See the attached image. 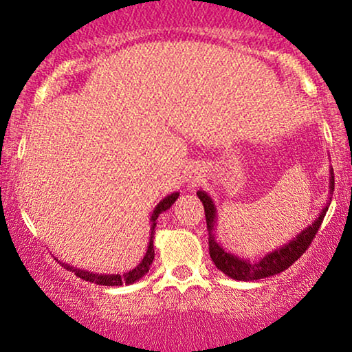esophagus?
Here are the masks:
<instances>
[{
  "mask_svg": "<svg viewBox=\"0 0 352 352\" xmlns=\"http://www.w3.org/2000/svg\"><path fill=\"white\" fill-rule=\"evenodd\" d=\"M200 177H201V176L199 175V171H197V173H195V175H194V181H197V182H199V179H200Z\"/></svg>",
  "mask_w": 352,
  "mask_h": 352,
  "instance_id": "obj_1",
  "label": "esophagus"
}]
</instances>
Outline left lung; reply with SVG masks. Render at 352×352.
<instances>
[{"mask_svg":"<svg viewBox=\"0 0 352 352\" xmlns=\"http://www.w3.org/2000/svg\"><path fill=\"white\" fill-rule=\"evenodd\" d=\"M335 187V177H333V168H330V192H333ZM201 204L205 208V218H206V228H208V247H210V256L213 259L214 266L219 269L221 272H224L226 276L235 280H243V282H252L259 280V278L276 276L280 274L292 266L296 259H300L302 253L309 248L312 240H314L317 230H319L322 221L325 218L327 210H329L330 201L327 204L324 210L320 211L319 218H317L311 226H307L305 230H301V234H298L295 239L290 242L282 245L274 252L267 253L266 256L258 259V261H250V259H243L235 256L232 253L224 252V248L214 240L213 232L214 223H216V208L213 200L210 199V195L204 190L197 192Z\"/></svg>","mask_w":352,"mask_h":352,"instance_id":"left-lung-1","label":"left lung"}]
</instances>
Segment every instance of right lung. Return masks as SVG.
Returning a JSON list of instances; mask_svg holds the SVG:
<instances>
[{"label":"right lung","mask_w":352,"mask_h":352,"mask_svg":"<svg viewBox=\"0 0 352 352\" xmlns=\"http://www.w3.org/2000/svg\"><path fill=\"white\" fill-rule=\"evenodd\" d=\"M177 197H179V192H175V194L171 195H166L165 199H163L160 204L155 206V210H153V213L151 216V223H152V228H151V239H148V247H147V252H146V256L142 258V261L138 264L136 267L133 269V271H128L120 276V274H110V276H105V274H94V272H89V271H83V269H76V267H72L70 264H62V266L69 269V271L75 272L76 277L83 278L86 282H93V283H98V285H107V287H118V285H123V283H134L138 282L139 278L142 276H146L148 272V267H151V264L153 261V256H155V252H153V235H155V226H157V218L158 214L163 213V211H166L170 206L175 204Z\"/></svg>","instance_id":"right-lung-1"}]
</instances>
